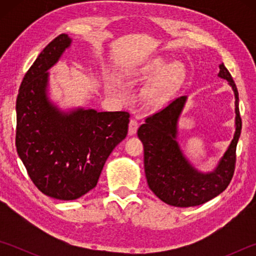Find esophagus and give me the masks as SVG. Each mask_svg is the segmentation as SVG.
Instances as JSON below:
<instances>
[{
    "mask_svg": "<svg viewBox=\"0 0 256 256\" xmlns=\"http://www.w3.org/2000/svg\"><path fill=\"white\" fill-rule=\"evenodd\" d=\"M138 128V123L136 120L132 118L131 120H130V124H128V134H130V136H133V134H136Z\"/></svg>",
    "mask_w": 256,
    "mask_h": 256,
    "instance_id": "esophagus-1",
    "label": "esophagus"
}]
</instances>
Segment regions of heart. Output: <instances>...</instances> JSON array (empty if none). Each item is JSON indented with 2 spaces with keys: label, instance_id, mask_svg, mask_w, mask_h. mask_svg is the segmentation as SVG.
I'll list each match as a JSON object with an SVG mask.
<instances>
[{
  "label": "heart",
  "instance_id": "obj_1",
  "mask_svg": "<svg viewBox=\"0 0 256 256\" xmlns=\"http://www.w3.org/2000/svg\"><path fill=\"white\" fill-rule=\"evenodd\" d=\"M164 66V64L162 60H156V62L152 63V66L148 68V72H158L160 70H162ZM178 74L180 72L177 70V68H170L162 71V74H160L157 79L146 88L144 94L146 100L150 104H154V105H157V104L162 102L164 97H166L168 90L172 88V86L175 84L177 79H178Z\"/></svg>",
  "mask_w": 256,
  "mask_h": 256
}]
</instances>
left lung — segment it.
<instances>
[{"label": "left lung", "mask_w": 256, "mask_h": 256, "mask_svg": "<svg viewBox=\"0 0 256 256\" xmlns=\"http://www.w3.org/2000/svg\"><path fill=\"white\" fill-rule=\"evenodd\" d=\"M218 76L228 81L235 94V134L226 152L214 170H198L185 157L177 142V123L188 97L172 100L164 110L146 118L138 130L144 148V172L150 190L162 202L178 208L200 206L219 196L232 178L236 146L240 136L242 118L238 92L230 73L222 64Z\"/></svg>", "instance_id": "8db88e82"}]
</instances>
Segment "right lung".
<instances>
[{"mask_svg": "<svg viewBox=\"0 0 256 256\" xmlns=\"http://www.w3.org/2000/svg\"><path fill=\"white\" fill-rule=\"evenodd\" d=\"M72 40L62 34L47 45L21 82L16 146L32 183L58 200H76L97 185L112 151L128 134V112H68L47 96L50 68Z\"/></svg>", "mask_w": 256, "mask_h": 256, "instance_id": "1", "label": "right lung"}]
</instances>
